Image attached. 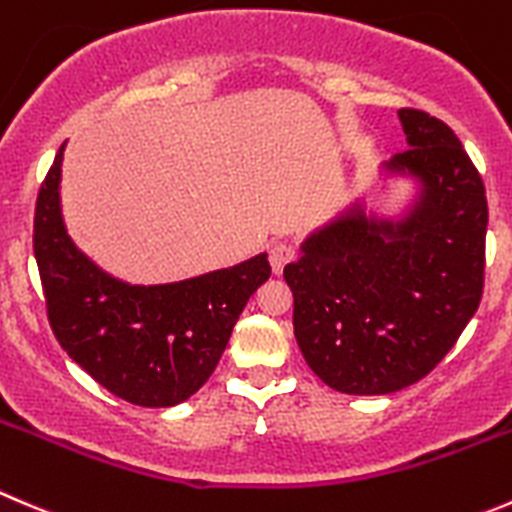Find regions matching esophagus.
<instances>
[{"mask_svg":"<svg viewBox=\"0 0 512 512\" xmlns=\"http://www.w3.org/2000/svg\"><path fill=\"white\" fill-rule=\"evenodd\" d=\"M297 257V250L295 245H290V242H275L270 250V265H272V272L275 275H280L282 270H285L287 262H292Z\"/></svg>","mask_w":512,"mask_h":512,"instance_id":"34e87169","label":"esophagus"}]
</instances>
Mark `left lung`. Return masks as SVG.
Wrapping results in <instances>:
<instances>
[{
	"label": "left lung",
	"mask_w": 512,
	"mask_h": 512,
	"mask_svg": "<svg viewBox=\"0 0 512 512\" xmlns=\"http://www.w3.org/2000/svg\"><path fill=\"white\" fill-rule=\"evenodd\" d=\"M410 150L385 162L418 182L400 220L355 205L285 267L297 345L337 393L388 395L428 375L483 297L488 200L448 124L398 109Z\"/></svg>",
	"instance_id": "8db88e82"
}]
</instances>
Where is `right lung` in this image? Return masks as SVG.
I'll return each mask as SVG.
<instances>
[{"instance_id": "right-lung-1", "label": "right lung", "mask_w": 512, "mask_h": 512, "mask_svg": "<svg viewBox=\"0 0 512 512\" xmlns=\"http://www.w3.org/2000/svg\"><path fill=\"white\" fill-rule=\"evenodd\" d=\"M64 145L34 210V257L54 337L84 372L142 408L185 403L215 372L237 317L270 277L267 252L170 285L107 275L67 235L59 205Z\"/></svg>"}]
</instances>
